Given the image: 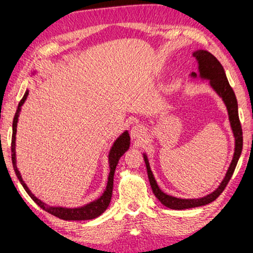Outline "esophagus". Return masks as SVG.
<instances>
[{
    "instance_id": "34e87169",
    "label": "esophagus",
    "mask_w": 253,
    "mask_h": 253,
    "mask_svg": "<svg viewBox=\"0 0 253 253\" xmlns=\"http://www.w3.org/2000/svg\"><path fill=\"white\" fill-rule=\"evenodd\" d=\"M131 138L133 139L135 142H139L142 140V138L146 135V129L145 126H134L132 129H131Z\"/></svg>"
}]
</instances>
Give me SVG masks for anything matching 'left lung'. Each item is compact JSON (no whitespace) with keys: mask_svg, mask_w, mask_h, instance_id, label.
<instances>
[{"mask_svg":"<svg viewBox=\"0 0 253 253\" xmlns=\"http://www.w3.org/2000/svg\"><path fill=\"white\" fill-rule=\"evenodd\" d=\"M193 57L197 61V69L199 72H193L189 76L192 79L203 80V81H209V85L212 87V90L221 98L226 106L227 113H228V120L230 124V129L234 135V140H235V146H234V154L232 162H230L228 169L222 179L220 184L213 192L208 194V195L200 197V199H180V197H175L169 195V194L164 193L160 186L157 185L154 177L153 171L149 166L148 157L146 153H142L146 164V169H147V174L149 179V184H151L152 190L156 199L160 201L163 206H166L169 209L173 210H184V209L197 208L207 206V204L213 202L217 197L222 193V190L228 184V181L232 178L235 170L236 164L239 162V159L242 153L243 147V135H242V127H241L240 119H239V106H237V100L235 93L232 87L229 85L228 80H227L225 69L222 65L219 63V60L215 58L213 54H211L207 50H196L193 52Z\"/></svg>","mask_w":253,"mask_h":253,"instance_id":"obj_1","label":"left lung"}]
</instances>
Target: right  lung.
Wrapping results in <instances>:
<instances>
[{
  "mask_svg": "<svg viewBox=\"0 0 253 253\" xmlns=\"http://www.w3.org/2000/svg\"><path fill=\"white\" fill-rule=\"evenodd\" d=\"M36 74V71L33 72L32 76ZM29 90L27 89L26 92H25L23 99L20 100L19 104H18L17 112L14 114L13 118V123H12V141H11V159H12V164L13 169L16 172V175L19 179L20 184L23 185L24 189L26 190L27 194L31 196V199L34 201V202L38 204L40 208H42L43 210L49 212L52 215H56V217L64 219V220H90V219H94L99 217L100 214L104 213L106 209L108 208L109 203H111L112 200V193H113V182H114V173L115 169L118 167L119 161L121 157L124 155L127 149L130 147V135L127 130L123 131L118 138L115 139L114 142H113L111 149L108 152V167H109V173H108V179H107V185H106V188L104 193L96 199L94 201H91V202L84 204L82 207L78 208H66V207H54V206H49L38 199L34 194L31 192V189L27 187V185L25 184L23 180V177H21L19 170L17 168V156H16V133H17V124L18 121H19V115L21 111V106L24 105L25 100L27 99Z\"/></svg>",
  "mask_w": 253,
  "mask_h": 253,
  "instance_id": "right-lung-1",
  "label": "right lung"
}]
</instances>
